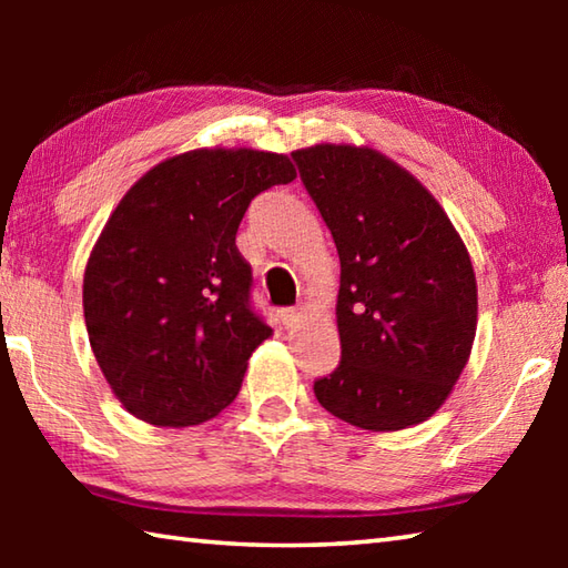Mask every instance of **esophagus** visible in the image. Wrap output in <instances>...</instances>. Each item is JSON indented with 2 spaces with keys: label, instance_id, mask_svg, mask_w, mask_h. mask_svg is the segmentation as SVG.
Listing matches in <instances>:
<instances>
[{
  "label": "esophagus",
  "instance_id": "obj_1",
  "mask_svg": "<svg viewBox=\"0 0 568 568\" xmlns=\"http://www.w3.org/2000/svg\"><path fill=\"white\" fill-rule=\"evenodd\" d=\"M277 318H281L285 328H293V325L301 321V313H297L295 307H283V311H277Z\"/></svg>",
  "mask_w": 568,
  "mask_h": 568
}]
</instances>
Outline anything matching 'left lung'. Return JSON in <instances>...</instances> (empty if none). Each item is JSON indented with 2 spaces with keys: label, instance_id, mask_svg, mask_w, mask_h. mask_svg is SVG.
<instances>
[{
  "label": "left lung",
  "instance_id": "left-lung-1",
  "mask_svg": "<svg viewBox=\"0 0 568 568\" xmlns=\"http://www.w3.org/2000/svg\"><path fill=\"white\" fill-rule=\"evenodd\" d=\"M293 160L341 257V365L315 398L363 430L428 420L476 338L470 255L438 200L373 148L313 145Z\"/></svg>",
  "mask_w": 568,
  "mask_h": 568
}]
</instances>
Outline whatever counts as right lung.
Listing matches in <instances>:
<instances>
[{"instance_id":"add662e5","label":"right lung","mask_w":568,"mask_h":568,"mask_svg":"<svg viewBox=\"0 0 568 568\" xmlns=\"http://www.w3.org/2000/svg\"><path fill=\"white\" fill-rule=\"evenodd\" d=\"M295 175L277 152L203 148L124 192L84 267L82 305L102 376L134 418L200 426L235 400L273 335L250 311L235 235L250 200Z\"/></svg>"}]
</instances>
